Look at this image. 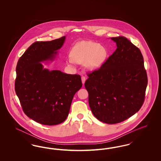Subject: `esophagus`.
<instances>
[{
    "instance_id": "1",
    "label": "esophagus",
    "mask_w": 161,
    "mask_h": 161,
    "mask_svg": "<svg viewBox=\"0 0 161 161\" xmlns=\"http://www.w3.org/2000/svg\"><path fill=\"white\" fill-rule=\"evenodd\" d=\"M81 81H82V83L84 84L85 81H86V77H84V76H82L81 77Z\"/></svg>"
}]
</instances>
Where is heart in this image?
Segmentation results:
<instances>
[{
  "mask_svg": "<svg viewBox=\"0 0 161 161\" xmlns=\"http://www.w3.org/2000/svg\"><path fill=\"white\" fill-rule=\"evenodd\" d=\"M107 55L106 49L100 44L89 41H83L78 43L72 50V58L69 63L74 64L83 63L86 68L93 70L99 68L105 61Z\"/></svg>",
  "mask_w": 161,
  "mask_h": 161,
  "instance_id": "1",
  "label": "heart"
}]
</instances>
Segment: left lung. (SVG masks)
<instances>
[{
	"mask_svg": "<svg viewBox=\"0 0 161 161\" xmlns=\"http://www.w3.org/2000/svg\"><path fill=\"white\" fill-rule=\"evenodd\" d=\"M111 39L116 49L99 69L87 74L84 86L95 117L114 124L129 118L142 107L148 79L139 49L125 37Z\"/></svg>",
	"mask_w": 161,
	"mask_h": 161,
	"instance_id": "obj_1",
	"label": "left lung"
}]
</instances>
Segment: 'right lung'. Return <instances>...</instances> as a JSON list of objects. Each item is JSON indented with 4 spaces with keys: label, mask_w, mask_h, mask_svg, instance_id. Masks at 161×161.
<instances>
[{
    "label": "right lung",
    "mask_w": 161,
    "mask_h": 161,
    "mask_svg": "<svg viewBox=\"0 0 161 161\" xmlns=\"http://www.w3.org/2000/svg\"><path fill=\"white\" fill-rule=\"evenodd\" d=\"M64 40L65 36L34 43L19 58L16 67L15 91L24 113L46 125L65 121L73 97L82 87L80 75L49 70L40 63L53 60Z\"/></svg>",
    "instance_id": "add662e5"
}]
</instances>
